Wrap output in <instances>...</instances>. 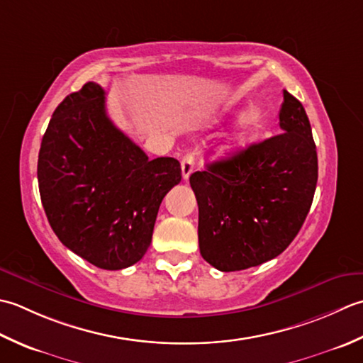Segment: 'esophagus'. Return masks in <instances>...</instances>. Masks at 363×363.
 <instances>
[{
  "mask_svg": "<svg viewBox=\"0 0 363 363\" xmlns=\"http://www.w3.org/2000/svg\"><path fill=\"white\" fill-rule=\"evenodd\" d=\"M194 162H196V157L192 152H188L184 155L183 160H182V175L184 180L189 179V175L194 171Z\"/></svg>",
  "mask_w": 363,
  "mask_h": 363,
  "instance_id": "obj_1",
  "label": "esophagus"
}]
</instances>
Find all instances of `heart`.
<instances>
[{
	"instance_id": "heart-1",
	"label": "heart",
	"mask_w": 363,
	"mask_h": 363,
	"mask_svg": "<svg viewBox=\"0 0 363 363\" xmlns=\"http://www.w3.org/2000/svg\"><path fill=\"white\" fill-rule=\"evenodd\" d=\"M258 122H260V111L255 108H250L246 116L242 117L241 121V128L242 130H252L254 127H257Z\"/></svg>"
}]
</instances>
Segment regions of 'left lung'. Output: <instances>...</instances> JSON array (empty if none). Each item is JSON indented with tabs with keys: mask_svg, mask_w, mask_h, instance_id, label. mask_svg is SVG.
Returning <instances> with one entry per match:
<instances>
[{
	"mask_svg": "<svg viewBox=\"0 0 363 363\" xmlns=\"http://www.w3.org/2000/svg\"><path fill=\"white\" fill-rule=\"evenodd\" d=\"M284 133L191 174L199 205V247L230 272L276 258L301 230L318 180L316 145L302 103L284 91Z\"/></svg>",
	"mask_w": 363,
	"mask_h": 363,
	"instance_id": "obj_1",
	"label": "left lung"
}]
</instances>
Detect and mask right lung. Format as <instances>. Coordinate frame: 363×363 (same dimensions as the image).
Masks as SVG:
<instances>
[{"label": "right lung", "mask_w": 363, "mask_h": 363, "mask_svg": "<svg viewBox=\"0 0 363 363\" xmlns=\"http://www.w3.org/2000/svg\"><path fill=\"white\" fill-rule=\"evenodd\" d=\"M37 179L59 241L97 268L117 271L147 252L160 205L182 169L175 158L149 160L111 122L103 87L86 83L53 113Z\"/></svg>", "instance_id": "1"}]
</instances>
